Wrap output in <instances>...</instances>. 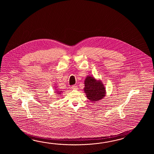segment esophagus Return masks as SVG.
<instances>
[{
  "label": "esophagus",
  "mask_w": 154,
  "mask_h": 154,
  "mask_svg": "<svg viewBox=\"0 0 154 154\" xmlns=\"http://www.w3.org/2000/svg\"><path fill=\"white\" fill-rule=\"evenodd\" d=\"M72 90H77L78 89V86H76V85H74V86H72Z\"/></svg>",
  "instance_id": "obj_1"
}]
</instances>
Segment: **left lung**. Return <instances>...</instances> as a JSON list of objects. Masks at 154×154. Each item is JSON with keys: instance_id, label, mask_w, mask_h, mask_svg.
<instances>
[{"instance_id": "1", "label": "left lung", "mask_w": 154, "mask_h": 154, "mask_svg": "<svg viewBox=\"0 0 154 154\" xmlns=\"http://www.w3.org/2000/svg\"><path fill=\"white\" fill-rule=\"evenodd\" d=\"M84 91L87 98L92 102H97L105 97L106 90L103 82L93 76L88 75L84 82Z\"/></svg>"}]
</instances>
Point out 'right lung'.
<instances>
[{"instance_id":"right-lung-1","label":"right lung","mask_w":154,"mask_h":154,"mask_svg":"<svg viewBox=\"0 0 154 154\" xmlns=\"http://www.w3.org/2000/svg\"><path fill=\"white\" fill-rule=\"evenodd\" d=\"M56 87H55V92H56V94H57V95H61V94H62L63 92L62 91H59L58 90V89H57V87H56L57 86H55Z\"/></svg>"}]
</instances>
